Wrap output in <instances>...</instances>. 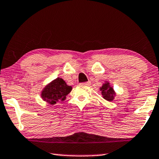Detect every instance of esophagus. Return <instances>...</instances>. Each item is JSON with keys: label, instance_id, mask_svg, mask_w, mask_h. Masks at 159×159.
<instances>
[{"label": "esophagus", "instance_id": "esophagus-1", "mask_svg": "<svg viewBox=\"0 0 159 159\" xmlns=\"http://www.w3.org/2000/svg\"><path fill=\"white\" fill-rule=\"evenodd\" d=\"M82 84H83L84 85H86V86H89V85H90V82H89V81L85 82H83Z\"/></svg>", "mask_w": 159, "mask_h": 159}]
</instances>
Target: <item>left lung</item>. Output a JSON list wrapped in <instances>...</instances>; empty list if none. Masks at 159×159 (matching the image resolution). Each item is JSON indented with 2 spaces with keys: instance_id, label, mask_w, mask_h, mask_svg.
Listing matches in <instances>:
<instances>
[{
  "instance_id": "left-lung-1",
  "label": "left lung",
  "mask_w": 159,
  "mask_h": 159,
  "mask_svg": "<svg viewBox=\"0 0 159 159\" xmlns=\"http://www.w3.org/2000/svg\"><path fill=\"white\" fill-rule=\"evenodd\" d=\"M102 95L105 100L107 101H112L116 96V92L112 87L110 86V83L108 82H105L102 86L100 88Z\"/></svg>"
}]
</instances>
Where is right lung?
<instances>
[{"label": "right lung", "mask_w": 159, "mask_h": 159, "mask_svg": "<svg viewBox=\"0 0 159 159\" xmlns=\"http://www.w3.org/2000/svg\"><path fill=\"white\" fill-rule=\"evenodd\" d=\"M72 87L66 84L61 78L57 77L48 84L41 91V97L50 105L56 104L59 101H64L70 93Z\"/></svg>", "instance_id": "1"}]
</instances>
